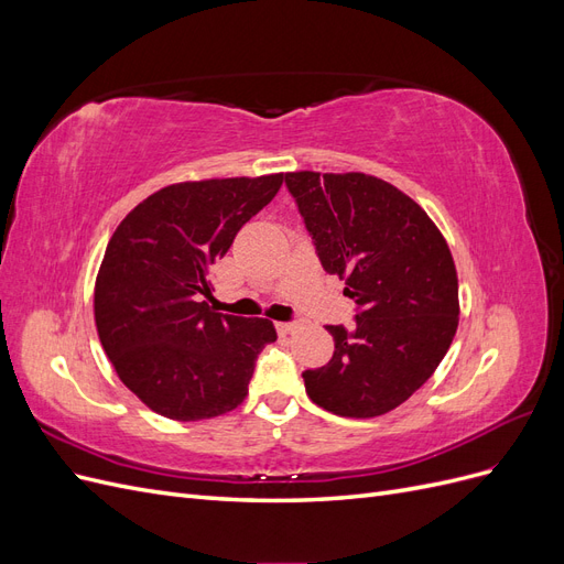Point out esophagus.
<instances>
[{
	"label": "esophagus",
	"mask_w": 564,
	"mask_h": 564,
	"mask_svg": "<svg viewBox=\"0 0 564 564\" xmlns=\"http://www.w3.org/2000/svg\"><path fill=\"white\" fill-rule=\"evenodd\" d=\"M275 327H278V332H280L282 336H286V334H294V332L299 329V322H278Z\"/></svg>",
	"instance_id": "1"
}]
</instances>
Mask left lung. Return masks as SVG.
I'll use <instances>...</instances> for the list:
<instances>
[{
	"label": "left lung",
	"instance_id": "obj_1",
	"mask_svg": "<svg viewBox=\"0 0 564 564\" xmlns=\"http://www.w3.org/2000/svg\"><path fill=\"white\" fill-rule=\"evenodd\" d=\"M322 268L346 280L355 327H334L332 360L305 369L308 398L332 414L371 419L433 377L458 327L447 240L419 204L369 174H286Z\"/></svg>",
	"mask_w": 564,
	"mask_h": 564
}]
</instances>
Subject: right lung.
Instances as JSON below:
<instances>
[{"mask_svg": "<svg viewBox=\"0 0 564 564\" xmlns=\"http://www.w3.org/2000/svg\"><path fill=\"white\" fill-rule=\"evenodd\" d=\"M284 174L166 185L112 232L94 289L100 346L122 383L174 421L242 404L259 352L278 338L263 317L214 313L212 265L278 195Z\"/></svg>", "mask_w": 564, "mask_h": 564, "instance_id": "add662e5", "label": "right lung"}]
</instances>
